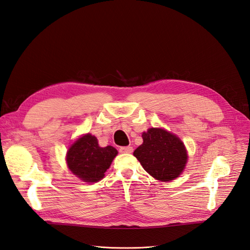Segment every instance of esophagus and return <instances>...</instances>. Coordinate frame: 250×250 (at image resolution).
Listing matches in <instances>:
<instances>
[{
	"label": "esophagus",
	"instance_id": "obj_1",
	"mask_svg": "<svg viewBox=\"0 0 250 250\" xmlns=\"http://www.w3.org/2000/svg\"><path fill=\"white\" fill-rule=\"evenodd\" d=\"M119 150H120V152H122V153H131L132 151H133L132 147H130V146H128V147H121Z\"/></svg>",
	"mask_w": 250,
	"mask_h": 250
}]
</instances>
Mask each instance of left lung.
<instances>
[{
    "label": "left lung",
    "instance_id": "8db88e82",
    "mask_svg": "<svg viewBox=\"0 0 250 250\" xmlns=\"http://www.w3.org/2000/svg\"><path fill=\"white\" fill-rule=\"evenodd\" d=\"M143 144L133 155L151 176L162 181L178 177L187 164L188 154L184 143L161 128L143 132Z\"/></svg>",
    "mask_w": 250,
    "mask_h": 250
}]
</instances>
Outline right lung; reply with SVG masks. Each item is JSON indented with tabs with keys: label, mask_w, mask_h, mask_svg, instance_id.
<instances>
[{
	"label": "right lung",
	"mask_w": 250,
	"mask_h": 250,
	"mask_svg": "<svg viewBox=\"0 0 250 250\" xmlns=\"http://www.w3.org/2000/svg\"><path fill=\"white\" fill-rule=\"evenodd\" d=\"M118 154L112 146L100 147L92 134H85L75 142L66 154L70 170L86 183H94L104 177L113 158Z\"/></svg>",
	"instance_id": "right-lung-1"
}]
</instances>
